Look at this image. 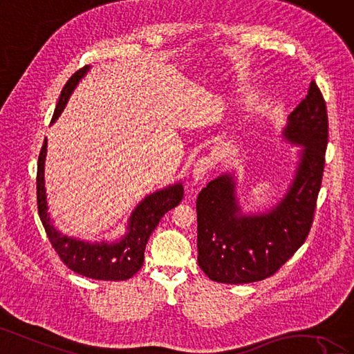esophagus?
<instances>
[{"mask_svg":"<svg viewBox=\"0 0 354 354\" xmlns=\"http://www.w3.org/2000/svg\"><path fill=\"white\" fill-rule=\"evenodd\" d=\"M212 167H213V159L212 158H209V156L199 158L194 164V169H192L194 178L196 181H201L208 174V171L212 169Z\"/></svg>","mask_w":354,"mask_h":354,"instance_id":"34e87169","label":"esophagus"}]
</instances>
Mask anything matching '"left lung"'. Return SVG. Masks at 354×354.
Returning a JSON list of instances; mask_svg holds the SVG:
<instances>
[{
	"instance_id": "8db88e82",
	"label": "left lung",
	"mask_w": 354,
	"mask_h": 354,
	"mask_svg": "<svg viewBox=\"0 0 354 354\" xmlns=\"http://www.w3.org/2000/svg\"><path fill=\"white\" fill-rule=\"evenodd\" d=\"M326 102L316 82L288 119L283 136L301 145V162L288 194L270 212L243 214L232 174L212 180L196 199L198 265L226 284L274 275L307 240L322 186L328 145Z\"/></svg>"
}]
</instances>
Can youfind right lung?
I'll return each instance as SVG.
<instances>
[{"instance_id":"right-lung-1","label":"right lung","mask_w":354,"mask_h":354,"mask_svg":"<svg viewBox=\"0 0 354 354\" xmlns=\"http://www.w3.org/2000/svg\"><path fill=\"white\" fill-rule=\"evenodd\" d=\"M89 65L75 71L66 82L52 118V123L62 113L71 92L88 73ZM47 151V140L38 156L37 165V205L38 216L49 236V241L61 261L68 268L80 275L93 280L122 281L128 280L136 274L145 262V250L150 234L155 231L159 221L171 208L180 204L183 199V186L181 183L168 186L167 189L146 196L133 209L128 221V232L114 243H86L75 238L62 235L52 225L50 216L47 213V199L44 189V160Z\"/></svg>"}]
</instances>
